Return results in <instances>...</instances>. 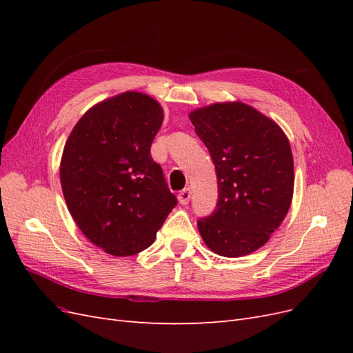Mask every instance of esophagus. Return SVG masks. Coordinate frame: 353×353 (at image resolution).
Masks as SVG:
<instances>
[{
    "label": "esophagus",
    "mask_w": 353,
    "mask_h": 353,
    "mask_svg": "<svg viewBox=\"0 0 353 353\" xmlns=\"http://www.w3.org/2000/svg\"><path fill=\"white\" fill-rule=\"evenodd\" d=\"M190 199H191V190L190 188H184L183 191H179L178 200H179L181 205H187V203L190 201Z\"/></svg>",
    "instance_id": "obj_1"
}]
</instances>
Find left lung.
<instances>
[{"label": "left lung", "instance_id": "8db88e82", "mask_svg": "<svg viewBox=\"0 0 353 353\" xmlns=\"http://www.w3.org/2000/svg\"><path fill=\"white\" fill-rule=\"evenodd\" d=\"M190 119L218 178L216 208L197 221L203 241L225 258L258 250L292 205L290 143L274 121L243 103L212 104Z\"/></svg>", "mask_w": 353, "mask_h": 353}]
</instances>
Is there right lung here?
<instances>
[{"label": "right lung", "mask_w": 353, "mask_h": 353, "mask_svg": "<svg viewBox=\"0 0 353 353\" xmlns=\"http://www.w3.org/2000/svg\"><path fill=\"white\" fill-rule=\"evenodd\" d=\"M162 122L156 100L130 91L94 105L68 138L60 165L68 209L83 236L109 254L147 249L176 206L150 153Z\"/></svg>", "instance_id": "add662e5"}]
</instances>
